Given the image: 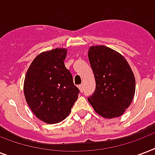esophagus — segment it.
Listing matches in <instances>:
<instances>
[{"label": "esophagus", "instance_id": "obj_1", "mask_svg": "<svg viewBox=\"0 0 155 155\" xmlns=\"http://www.w3.org/2000/svg\"><path fill=\"white\" fill-rule=\"evenodd\" d=\"M78 87H79V88H80V92H84V85H83V84H80V85H79Z\"/></svg>", "mask_w": 155, "mask_h": 155}]
</instances>
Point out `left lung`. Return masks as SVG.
Listing matches in <instances>:
<instances>
[{
	"label": "left lung",
	"instance_id": "obj_1",
	"mask_svg": "<svg viewBox=\"0 0 155 155\" xmlns=\"http://www.w3.org/2000/svg\"><path fill=\"white\" fill-rule=\"evenodd\" d=\"M88 59L96 80V90L88 102L103 117H120L134 96L132 69L120 54L104 46L90 47Z\"/></svg>",
	"mask_w": 155,
	"mask_h": 155
}]
</instances>
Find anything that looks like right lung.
<instances>
[{
    "instance_id": "1",
    "label": "right lung",
    "mask_w": 155,
    "mask_h": 155,
    "mask_svg": "<svg viewBox=\"0 0 155 155\" xmlns=\"http://www.w3.org/2000/svg\"><path fill=\"white\" fill-rule=\"evenodd\" d=\"M66 54L63 48L39 54L25 75V101L34 114L47 124L64 120L80 93L71 73L64 65Z\"/></svg>"
}]
</instances>
